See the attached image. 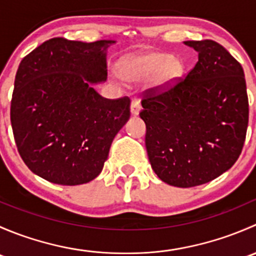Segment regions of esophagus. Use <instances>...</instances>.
<instances>
[{"label": "esophagus", "instance_id": "esophagus-1", "mask_svg": "<svg viewBox=\"0 0 256 256\" xmlns=\"http://www.w3.org/2000/svg\"><path fill=\"white\" fill-rule=\"evenodd\" d=\"M130 109H131V114H132L134 116L138 115V112H140V110H141L140 102H138V100H136V99H134L132 102H131Z\"/></svg>", "mask_w": 256, "mask_h": 256}]
</instances>
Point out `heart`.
Instances as JSON below:
<instances>
[{
  "label": "heart",
  "mask_w": 256,
  "mask_h": 256,
  "mask_svg": "<svg viewBox=\"0 0 256 256\" xmlns=\"http://www.w3.org/2000/svg\"><path fill=\"white\" fill-rule=\"evenodd\" d=\"M120 73L126 80H144L157 76L161 84L174 82L180 76L183 66L168 53H144L131 56L120 63Z\"/></svg>",
  "instance_id": "heart-1"
}]
</instances>
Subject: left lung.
<instances>
[{"mask_svg":"<svg viewBox=\"0 0 256 256\" xmlns=\"http://www.w3.org/2000/svg\"><path fill=\"white\" fill-rule=\"evenodd\" d=\"M198 62L184 78L142 92L147 154L160 180L196 187L228 171L242 154L249 121L244 70L210 40H187Z\"/></svg>","mask_w":256,"mask_h":256,"instance_id":"8db88e82","label":"left lung"}]
</instances>
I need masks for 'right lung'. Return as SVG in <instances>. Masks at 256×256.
Wrapping results in <instances>:
<instances>
[{
	"label": "right lung",
	"mask_w": 256,
	"mask_h": 256,
	"mask_svg": "<svg viewBox=\"0 0 256 256\" xmlns=\"http://www.w3.org/2000/svg\"><path fill=\"white\" fill-rule=\"evenodd\" d=\"M56 37L22 59L11 124L20 156L37 176L76 186L102 172L110 146L130 118V98L105 99L90 82L106 80L105 49Z\"/></svg>",
	"instance_id": "right-lung-1"
}]
</instances>
